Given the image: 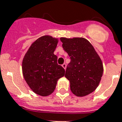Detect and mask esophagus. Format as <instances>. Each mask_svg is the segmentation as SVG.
<instances>
[{"mask_svg":"<svg viewBox=\"0 0 122 122\" xmlns=\"http://www.w3.org/2000/svg\"><path fill=\"white\" fill-rule=\"evenodd\" d=\"M62 67H63L64 69H66V64L65 63H64L63 64H62Z\"/></svg>","mask_w":122,"mask_h":122,"instance_id":"esophagus-1","label":"esophagus"}]
</instances>
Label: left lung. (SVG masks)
<instances>
[{
  "mask_svg": "<svg viewBox=\"0 0 122 122\" xmlns=\"http://www.w3.org/2000/svg\"><path fill=\"white\" fill-rule=\"evenodd\" d=\"M60 40L71 58L65 74L69 80L71 90L79 97L90 94L98 86L103 74L100 57L85 38L61 37Z\"/></svg>",
  "mask_w": 122,
  "mask_h": 122,
  "instance_id": "obj_1",
  "label": "left lung"
}]
</instances>
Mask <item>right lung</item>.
Returning a JSON list of instances; mask_svg holds the SVG:
<instances>
[{"mask_svg": "<svg viewBox=\"0 0 122 122\" xmlns=\"http://www.w3.org/2000/svg\"><path fill=\"white\" fill-rule=\"evenodd\" d=\"M58 39L43 36L32 43L24 55L22 71L24 80L35 93L47 96L55 90L57 81L64 76L65 70L57 63L54 55Z\"/></svg>", "mask_w": 122, "mask_h": 122, "instance_id": "right-lung-1", "label": "right lung"}]
</instances>
